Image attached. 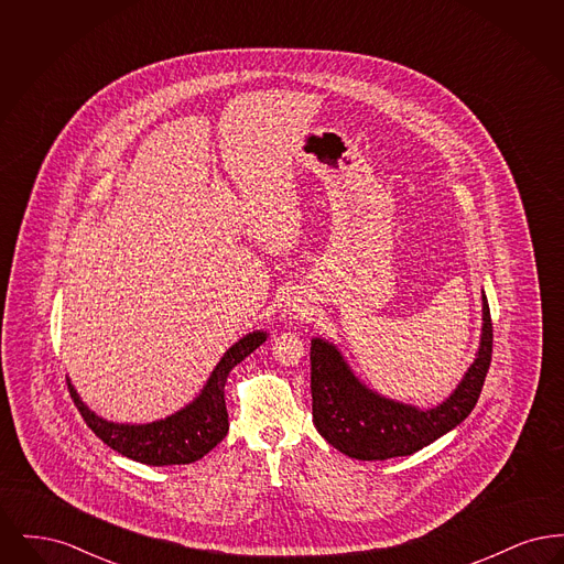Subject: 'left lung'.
Masks as SVG:
<instances>
[{
  "instance_id": "8db88e82",
  "label": "left lung",
  "mask_w": 564,
  "mask_h": 564,
  "mask_svg": "<svg viewBox=\"0 0 564 564\" xmlns=\"http://www.w3.org/2000/svg\"><path fill=\"white\" fill-rule=\"evenodd\" d=\"M482 336L474 364L451 398L430 410L378 395L352 375L343 352L323 338L311 340L313 423L340 453L359 460L408 456L460 425L482 393L492 355V323L482 292Z\"/></svg>"
}]
</instances>
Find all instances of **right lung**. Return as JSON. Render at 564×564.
I'll list each match as a JSON object with an SVG mask.
<instances>
[{
  "instance_id": "obj_1",
  "label": "right lung",
  "mask_w": 564,
  "mask_h": 564,
  "mask_svg": "<svg viewBox=\"0 0 564 564\" xmlns=\"http://www.w3.org/2000/svg\"><path fill=\"white\" fill-rule=\"evenodd\" d=\"M267 340V332H251L242 336L230 349L224 352L215 366L200 395L189 402L180 412L145 425H124L111 423L97 416L88 405L82 402L78 391L67 378L72 400L78 405L82 419L95 431L104 444L127 458H133L145 465H186L214 451L215 446L228 433V410L224 400V384L230 370L241 364Z\"/></svg>"
}]
</instances>
